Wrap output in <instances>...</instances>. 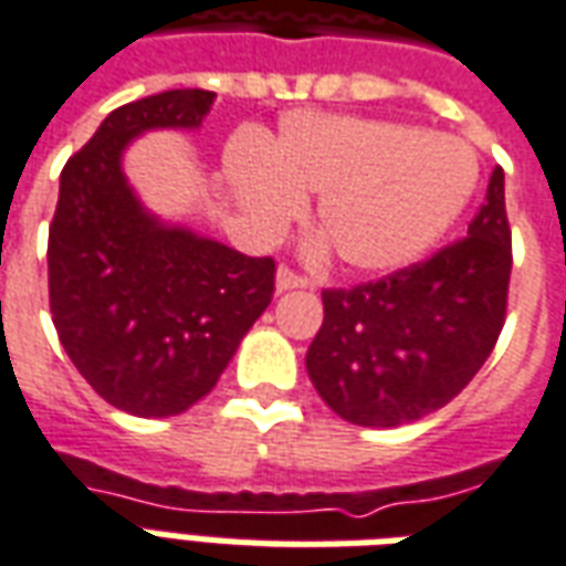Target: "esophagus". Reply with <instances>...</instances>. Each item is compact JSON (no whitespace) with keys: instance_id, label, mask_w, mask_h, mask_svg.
<instances>
[{"instance_id":"34e87169","label":"esophagus","mask_w":566,"mask_h":566,"mask_svg":"<svg viewBox=\"0 0 566 566\" xmlns=\"http://www.w3.org/2000/svg\"><path fill=\"white\" fill-rule=\"evenodd\" d=\"M296 287H308V279L296 275V272L287 270V266H279V272H275V291L284 294V291H296Z\"/></svg>"}]
</instances>
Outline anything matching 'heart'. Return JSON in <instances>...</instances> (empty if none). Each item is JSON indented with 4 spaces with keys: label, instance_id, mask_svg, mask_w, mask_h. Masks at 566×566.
<instances>
[{
    "label": "heart",
    "instance_id": "b5f03b06",
    "mask_svg": "<svg viewBox=\"0 0 566 566\" xmlns=\"http://www.w3.org/2000/svg\"><path fill=\"white\" fill-rule=\"evenodd\" d=\"M223 175L248 227L272 239L318 197V227L343 266L364 275L424 258L463 214L479 181L475 150L458 136L376 117L294 112L272 145L239 136Z\"/></svg>",
    "mask_w": 566,
    "mask_h": 566
}]
</instances>
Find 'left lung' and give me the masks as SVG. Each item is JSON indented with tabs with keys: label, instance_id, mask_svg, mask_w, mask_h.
I'll use <instances>...</instances> for the list:
<instances>
[{
	"label": "left lung",
	"instance_id": "obj_1",
	"mask_svg": "<svg viewBox=\"0 0 566 566\" xmlns=\"http://www.w3.org/2000/svg\"><path fill=\"white\" fill-rule=\"evenodd\" d=\"M512 239L503 169L494 166L467 239L424 263L352 291H324L308 345L321 400L360 427H400L470 385L503 331Z\"/></svg>",
	"mask_w": 566,
	"mask_h": 566
}]
</instances>
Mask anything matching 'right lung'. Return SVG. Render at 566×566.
<instances>
[{
	"instance_id": "obj_1",
	"label": "right lung",
	"mask_w": 566,
	"mask_h": 566,
	"mask_svg": "<svg viewBox=\"0 0 566 566\" xmlns=\"http://www.w3.org/2000/svg\"><path fill=\"white\" fill-rule=\"evenodd\" d=\"M211 91L115 108L60 175L48 287L60 343L93 391L139 418L181 416L218 385L272 300L275 263L163 221L124 172L154 129H199Z\"/></svg>"
}]
</instances>
